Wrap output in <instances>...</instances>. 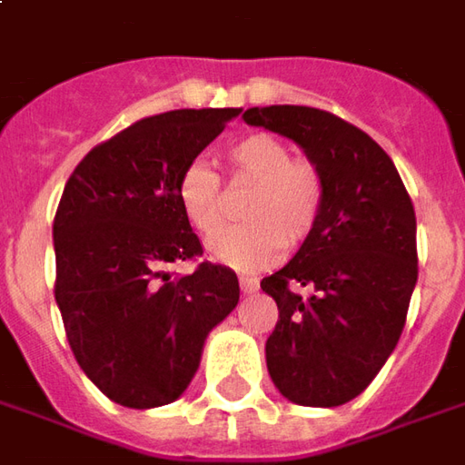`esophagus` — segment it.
<instances>
[{
	"instance_id": "esophagus-1",
	"label": "esophagus",
	"mask_w": 465,
	"mask_h": 465,
	"mask_svg": "<svg viewBox=\"0 0 465 465\" xmlns=\"http://www.w3.org/2000/svg\"><path fill=\"white\" fill-rule=\"evenodd\" d=\"M239 287H242L243 294H252V292H256V289H259V282L252 277H239Z\"/></svg>"
}]
</instances>
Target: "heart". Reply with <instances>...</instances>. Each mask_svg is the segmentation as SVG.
I'll return each instance as SVG.
<instances>
[{
  "label": "heart",
  "mask_w": 465,
  "mask_h": 465,
  "mask_svg": "<svg viewBox=\"0 0 465 465\" xmlns=\"http://www.w3.org/2000/svg\"><path fill=\"white\" fill-rule=\"evenodd\" d=\"M226 165L233 183H249L242 226H226L219 173L203 161L181 168L176 201L193 232L216 236L209 256L236 272H259L277 259L284 246L297 249L310 239L324 209V176L320 165L294 155L289 143L272 133L243 135L226 148Z\"/></svg>",
  "instance_id": "obj_1"
}]
</instances>
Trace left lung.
<instances>
[{
    "mask_svg": "<svg viewBox=\"0 0 465 465\" xmlns=\"http://www.w3.org/2000/svg\"><path fill=\"white\" fill-rule=\"evenodd\" d=\"M242 118L292 138L324 176L314 233L284 269L262 279L279 307L266 368L287 401L342 405L375 380L405 327L418 282L413 201L391 155L327 110L269 105Z\"/></svg>",
    "mask_w": 465,
    "mask_h": 465,
    "instance_id": "obj_1",
    "label": "left lung"
}]
</instances>
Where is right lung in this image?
I'll list each match as a JSON object with an SVG mask.
<instances>
[{
  "instance_id": "add662e5",
  "label": "right lung",
  "mask_w": 465,
  "mask_h": 465,
  "mask_svg": "<svg viewBox=\"0 0 465 465\" xmlns=\"http://www.w3.org/2000/svg\"><path fill=\"white\" fill-rule=\"evenodd\" d=\"M239 108L171 110L115 133L77 163L54 213V300L77 365L110 401L158 408L186 391L239 279L203 254L176 201L181 168Z\"/></svg>"
}]
</instances>
